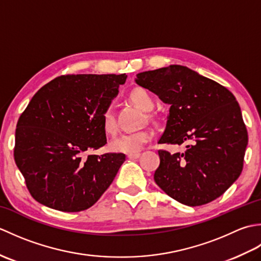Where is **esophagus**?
I'll return each mask as SVG.
<instances>
[{
  "instance_id": "34e87169",
  "label": "esophagus",
  "mask_w": 261,
  "mask_h": 261,
  "mask_svg": "<svg viewBox=\"0 0 261 261\" xmlns=\"http://www.w3.org/2000/svg\"><path fill=\"white\" fill-rule=\"evenodd\" d=\"M126 157L129 159H137L140 157V153L139 152H136V153H127Z\"/></svg>"
}]
</instances>
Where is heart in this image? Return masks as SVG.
<instances>
[{"mask_svg":"<svg viewBox=\"0 0 261 261\" xmlns=\"http://www.w3.org/2000/svg\"><path fill=\"white\" fill-rule=\"evenodd\" d=\"M130 101L136 107L143 111H150L153 108V99L147 91L141 88H135L129 95ZM102 126L108 135H113L116 132V122L111 109L104 110L102 113ZM152 131L143 129L135 132H124L120 136L115 137L110 142V149L114 152L123 153H136L139 152L145 147L147 142L152 139Z\"/></svg>","mask_w":261,"mask_h":261,"instance_id":"1","label":"heart"}]
</instances>
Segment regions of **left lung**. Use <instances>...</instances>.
Masks as SVG:
<instances>
[{"label": "left lung", "instance_id": "1", "mask_svg": "<svg viewBox=\"0 0 261 261\" xmlns=\"http://www.w3.org/2000/svg\"><path fill=\"white\" fill-rule=\"evenodd\" d=\"M136 83L170 105L158 143L187 145L184 152L158 151L156 184L188 206H199L222 195L240 176L248 145L233 94L180 65L142 71L137 74Z\"/></svg>", "mask_w": 261, "mask_h": 261}]
</instances>
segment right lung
<instances>
[{
  "instance_id": "add662e5",
  "label": "right lung",
  "mask_w": 261,
  "mask_h": 261,
  "mask_svg": "<svg viewBox=\"0 0 261 261\" xmlns=\"http://www.w3.org/2000/svg\"><path fill=\"white\" fill-rule=\"evenodd\" d=\"M125 80V74L60 76L33 95L16 124L14 160L37 202L80 212L112 184L125 154L84 153L107 143L102 113Z\"/></svg>"
}]
</instances>
